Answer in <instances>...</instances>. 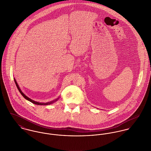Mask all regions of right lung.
<instances>
[{
  "label": "right lung",
  "mask_w": 151,
  "mask_h": 151,
  "mask_svg": "<svg viewBox=\"0 0 151 151\" xmlns=\"http://www.w3.org/2000/svg\"><path fill=\"white\" fill-rule=\"evenodd\" d=\"M14 82H15V84H16V86H17V89H19V92L21 93V94H22V96L25 98V99H26L27 100H28V101H29V102H32V103H33V104H36V105H50V104H53L54 102H55L56 101H57L58 99H56L55 101H52V102H46V103H40V102H36V101H33V100H32V99H31L30 98H29L28 97H27L26 95H25L22 92V91H21V89H20V88H19V85L17 84V81H16V80L14 79Z\"/></svg>",
  "instance_id": "right-lung-1"
}]
</instances>
